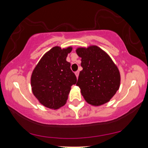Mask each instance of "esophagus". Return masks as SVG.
Segmentation results:
<instances>
[{"mask_svg": "<svg viewBox=\"0 0 148 148\" xmlns=\"http://www.w3.org/2000/svg\"><path fill=\"white\" fill-rule=\"evenodd\" d=\"M75 75H76V77L78 78V76H79V71H76V72H75Z\"/></svg>", "mask_w": 148, "mask_h": 148, "instance_id": "obj_1", "label": "esophagus"}]
</instances>
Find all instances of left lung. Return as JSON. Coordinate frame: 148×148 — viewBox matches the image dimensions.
<instances>
[{
    "label": "left lung",
    "instance_id": "1",
    "mask_svg": "<svg viewBox=\"0 0 148 148\" xmlns=\"http://www.w3.org/2000/svg\"><path fill=\"white\" fill-rule=\"evenodd\" d=\"M76 52L81 58L83 67L76 86L81 89L85 100L96 106L108 102L120 88V74L118 67L97 46L79 47Z\"/></svg>",
    "mask_w": 148,
    "mask_h": 148
}]
</instances>
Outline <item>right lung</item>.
<instances>
[{
	"instance_id": "obj_1",
	"label": "right lung",
	"mask_w": 148,
	"mask_h": 148,
	"mask_svg": "<svg viewBox=\"0 0 148 148\" xmlns=\"http://www.w3.org/2000/svg\"><path fill=\"white\" fill-rule=\"evenodd\" d=\"M72 47H54L47 51L33 69L30 79L32 91L43 106L58 109L66 103L71 86L76 77L66 60Z\"/></svg>"
}]
</instances>
